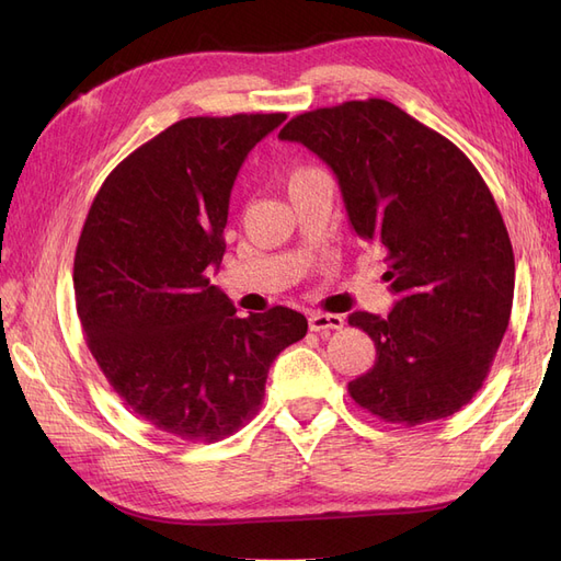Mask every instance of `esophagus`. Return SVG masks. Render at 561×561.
I'll return each mask as SVG.
<instances>
[{"label":"esophagus","instance_id":"34e87169","mask_svg":"<svg viewBox=\"0 0 561 561\" xmlns=\"http://www.w3.org/2000/svg\"><path fill=\"white\" fill-rule=\"evenodd\" d=\"M344 318L334 313H311L309 316V330L311 332H328V330H342Z\"/></svg>","mask_w":561,"mask_h":561}]
</instances>
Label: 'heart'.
Segmentation results:
<instances>
[{
	"mask_svg": "<svg viewBox=\"0 0 561 561\" xmlns=\"http://www.w3.org/2000/svg\"><path fill=\"white\" fill-rule=\"evenodd\" d=\"M311 173H318L316 168H299V171H295V173H293V178H290V184H293V182H297V180H301V178L311 175Z\"/></svg>",
	"mask_w": 561,
	"mask_h": 561,
	"instance_id": "heart-1",
	"label": "heart"
}]
</instances>
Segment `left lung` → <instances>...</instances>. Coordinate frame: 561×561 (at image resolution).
Listing matches in <instances>:
<instances>
[{"mask_svg": "<svg viewBox=\"0 0 561 561\" xmlns=\"http://www.w3.org/2000/svg\"><path fill=\"white\" fill-rule=\"evenodd\" d=\"M278 138L332 168L353 231L386 250L400 297L386 318L348 316L377 348L351 398L402 426L451 416L482 388L515 293L511 236L478 168L381 98L304 112Z\"/></svg>", "mask_w": 561, "mask_h": 561, "instance_id": "8db88e82", "label": "left lung"}]
</instances>
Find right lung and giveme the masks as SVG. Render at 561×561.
<instances>
[{"mask_svg":"<svg viewBox=\"0 0 561 561\" xmlns=\"http://www.w3.org/2000/svg\"><path fill=\"white\" fill-rule=\"evenodd\" d=\"M287 114L190 116L128 154L95 194L75 254L87 344L114 393L151 426L217 443L257 414L301 313L236 316L210 285L229 196L250 149Z\"/></svg>","mask_w":561,"mask_h":561,"instance_id":"1","label":"right lung"}]
</instances>
